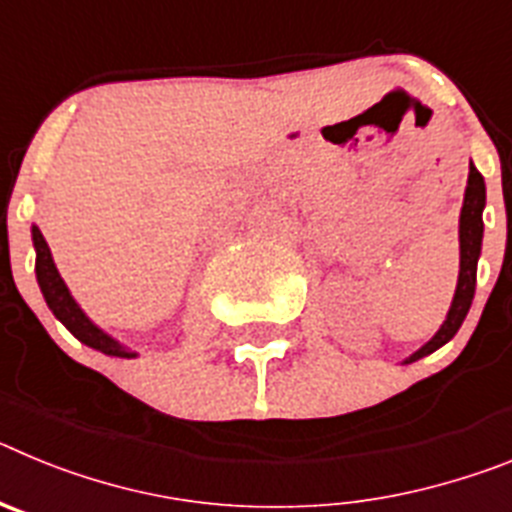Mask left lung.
Here are the masks:
<instances>
[{"label": "left lung", "instance_id": "obj_1", "mask_svg": "<svg viewBox=\"0 0 512 512\" xmlns=\"http://www.w3.org/2000/svg\"><path fill=\"white\" fill-rule=\"evenodd\" d=\"M485 200H487L485 179H482V174L477 171V166L469 164L467 189H464V205H461V215H459V279H456L454 300H451L449 312H446V320H443L441 328L436 330V336H433L428 343H423V346H420L415 354H410L402 364H413V361L438 351L443 343H449L451 338L459 333L461 323H464V318H467V312L474 300V287H477V261H479V253H482V235H485V223H482Z\"/></svg>", "mask_w": 512, "mask_h": 512}]
</instances>
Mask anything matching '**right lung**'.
I'll use <instances>...</instances> for the list:
<instances>
[{
  "instance_id": "add662e5",
  "label": "right lung",
  "mask_w": 512,
  "mask_h": 512,
  "mask_svg": "<svg viewBox=\"0 0 512 512\" xmlns=\"http://www.w3.org/2000/svg\"><path fill=\"white\" fill-rule=\"evenodd\" d=\"M33 246H35V277H38V287L45 297V305L51 307V312L61 320L66 328L79 338L84 346L94 348V351H102L107 356H117V359H135V351H130L128 346H122L117 338H112L110 333H104L87 312L81 310L79 302L74 300L71 289L66 287L63 277L58 274L56 264H53L51 248L45 243L43 233H40L38 225H33Z\"/></svg>"
}]
</instances>
